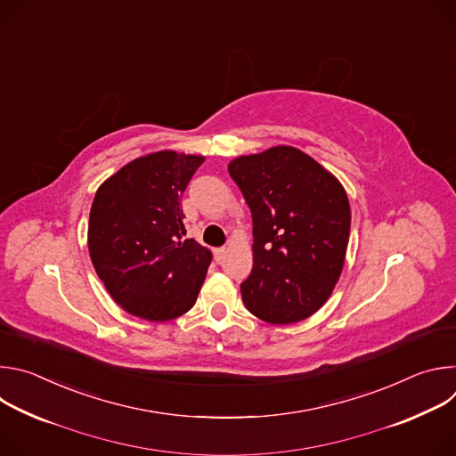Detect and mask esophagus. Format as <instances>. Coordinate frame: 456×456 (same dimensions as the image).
<instances>
[{
  "label": "esophagus",
  "instance_id": "34e87169",
  "mask_svg": "<svg viewBox=\"0 0 456 456\" xmlns=\"http://www.w3.org/2000/svg\"><path fill=\"white\" fill-rule=\"evenodd\" d=\"M225 252H227V248H225V247H218V248H215V259H216V262H222L224 256H225Z\"/></svg>",
  "mask_w": 456,
  "mask_h": 456
}]
</instances>
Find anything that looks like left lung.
Listing matches in <instances>:
<instances>
[{"label":"left lung","mask_w":456,"mask_h":456,"mask_svg":"<svg viewBox=\"0 0 456 456\" xmlns=\"http://www.w3.org/2000/svg\"><path fill=\"white\" fill-rule=\"evenodd\" d=\"M229 175L252 215L254 264L240 287L247 310L273 324L306 319L343 271L352 218L343 185L290 146L234 159Z\"/></svg>","instance_id":"8db88e82"}]
</instances>
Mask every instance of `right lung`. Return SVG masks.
Wrapping results in <instances>:
<instances>
[{
    "instance_id": "obj_1",
    "label": "right lung",
    "mask_w": 456,
    "mask_h": 456,
    "mask_svg": "<svg viewBox=\"0 0 456 456\" xmlns=\"http://www.w3.org/2000/svg\"><path fill=\"white\" fill-rule=\"evenodd\" d=\"M204 157L157 151L126 164L95 192L88 248L110 296L132 315L169 321L199 297L211 252L182 240V192Z\"/></svg>"
}]
</instances>
